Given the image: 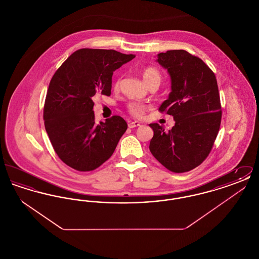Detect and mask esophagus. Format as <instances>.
<instances>
[{"label": "esophagus", "instance_id": "1", "mask_svg": "<svg viewBox=\"0 0 259 259\" xmlns=\"http://www.w3.org/2000/svg\"><path fill=\"white\" fill-rule=\"evenodd\" d=\"M141 124L139 123V122H137V121H129L128 122V127L129 128H135V127H138V126H140Z\"/></svg>", "mask_w": 259, "mask_h": 259}]
</instances>
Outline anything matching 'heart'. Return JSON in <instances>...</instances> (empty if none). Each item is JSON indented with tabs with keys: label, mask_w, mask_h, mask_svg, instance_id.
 I'll use <instances>...</instances> for the list:
<instances>
[{
	"label": "heart",
	"mask_w": 259,
	"mask_h": 259,
	"mask_svg": "<svg viewBox=\"0 0 259 259\" xmlns=\"http://www.w3.org/2000/svg\"><path fill=\"white\" fill-rule=\"evenodd\" d=\"M143 76L147 82V84L149 85L153 82H157L160 84L161 82V74L159 73V71H157L156 69L154 68H147L144 70V73H143ZM120 84V79L118 78L115 82H114V87L115 88H118ZM129 112L134 115L136 117H142L145 113L146 111V107L145 105L143 104H140V103H136V102H132L128 105L127 107Z\"/></svg>",
	"instance_id": "obj_1"
}]
</instances>
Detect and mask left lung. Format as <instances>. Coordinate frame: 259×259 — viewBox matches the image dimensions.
Instances as JSON below:
<instances>
[{
    "label": "left lung",
    "mask_w": 259,
    "mask_h": 259,
    "mask_svg": "<svg viewBox=\"0 0 259 259\" xmlns=\"http://www.w3.org/2000/svg\"><path fill=\"white\" fill-rule=\"evenodd\" d=\"M157 61L172 80V92L158 111L172 115L176 123L168 132L158 123L149 124L153 130L149 150L169 171L188 172L208 157L219 134L218 81L205 62L185 50L161 52Z\"/></svg>",
    "instance_id": "1"
}]
</instances>
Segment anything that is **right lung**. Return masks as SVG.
Here are the masks:
<instances>
[{"instance_id":"1","label":"right lung","mask_w":259,"mask_h":259,"mask_svg":"<svg viewBox=\"0 0 259 259\" xmlns=\"http://www.w3.org/2000/svg\"><path fill=\"white\" fill-rule=\"evenodd\" d=\"M135 58L113 50L81 49L54 73L44 107L47 133L66 165L90 172L108 160L127 129L119 115L95 122L93 97L111 95L115 70Z\"/></svg>"}]
</instances>
